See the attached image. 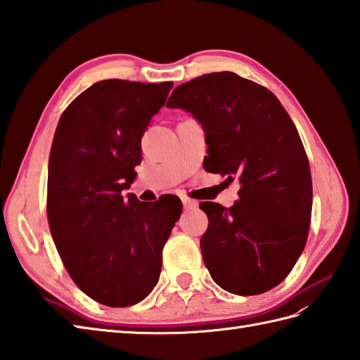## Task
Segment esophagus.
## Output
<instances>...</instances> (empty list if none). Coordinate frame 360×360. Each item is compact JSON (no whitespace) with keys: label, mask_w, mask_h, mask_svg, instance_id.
I'll return each mask as SVG.
<instances>
[{"label":"esophagus","mask_w":360,"mask_h":360,"mask_svg":"<svg viewBox=\"0 0 360 360\" xmlns=\"http://www.w3.org/2000/svg\"><path fill=\"white\" fill-rule=\"evenodd\" d=\"M181 203L185 210H195V207L198 206V203L195 200H191V198H186V197H181Z\"/></svg>","instance_id":"obj_1"}]
</instances>
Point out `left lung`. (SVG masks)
Returning a JSON list of instances; mask_svg holds the SVG:
<instances>
[{
	"instance_id": "1",
	"label": "left lung",
	"mask_w": 360,
	"mask_h": 360,
	"mask_svg": "<svg viewBox=\"0 0 360 360\" xmlns=\"http://www.w3.org/2000/svg\"><path fill=\"white\" fill-rule=\"evenodd\" d=\"M169 109L205 131V169L238 180V200L200 203L210 225L203 262L220 288L237 295L281 283L305 248L313 185L305 149L276 95L234 72H214L174 89Z\"/></svg>"
}]
</instances>
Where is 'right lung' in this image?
I'll return each instance as SVG.
<instances>
[{
	"label": "right lung",
	"mask_w": 360,
	"mask_h": 360,
	"mask_svg": "<svg viewBox=\"0 0 360 360\" xmlns=\"http://www.w3.org/2000/svg\"><path fill=\"white\" fill-rule=\"evenodd\" d=\"M172 83L103 79L63 112L47 174V219L60 257L84 294L106 307L148 297L180 198L140 202L132 193L141 137Z\"/></svg>",
	"instance_id": "right-lung-1"
}]
</instances>
